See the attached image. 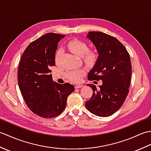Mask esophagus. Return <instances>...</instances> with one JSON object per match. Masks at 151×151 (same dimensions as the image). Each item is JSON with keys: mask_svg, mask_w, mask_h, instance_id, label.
Listing matches in <instances>:
<instances>
[{"mask_svg": "<svg viewBox=\"0 0 151 151\" xmlns=\"http://www.w3.org/2000/svg\"><path fill=\"white\" fill-rule=\"evenodd\" d=\"M83 85H82V84H77V85H76L75 86V88L76 89H78V88H82V87H83Z\"/></svg>", "mask_w": 151, "mask_h": 151, "instance_id": "esophagus-1", "label": "esophagus"}]
</instances>
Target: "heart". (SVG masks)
Instances as JSON below:
<instances>
[{
    "instance_id": "b5f03b06",
    "label": "heart",
    "mask_w": 151,
    "mask_h": 151,
    "mask_svg": "<svg viewBox=\"0 0 151 151\" xmlns=\"http://www.w3.org/2000/svg\"><path fill=\"white\" fill-rule=\"evenodd\" d=\"M69 49L78 56L82 57L84 62L87 63H91L97 58V54L94 50H88V45L84 41L79 40H70L67 43ZM62 54V50L60 49L57 50L55 53V62H59L60 58ZM85 71L83 69H74L68 70L65 74L67 78L73 82H78L81 81L82 76L84 75Z\"/></svg>"
}]
</instances>
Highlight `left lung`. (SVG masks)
Wrapping results in <instances>:
<instances>
[{
	"mask_svg": "<svg viewBox=\"0 0 151 151\" xmlns=\"http://www.w3.org/2000/svg\"><path fill=\"white\" fill-rule=\"evenodd\" d=\"M87 37L99 54L88 73V80H102V84L99 89L89 84L93 92L90 100L86 102V107L97 116H110L121 107L129 94L132 75L130 55L115 37L101 32H89Z\"/></svg>",
	"mask_w": 151,
	"mask_h": 151,
	"instance_id": "left-lung-1",
	"label": "left lung"
}]
</instances>
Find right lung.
Returning a JSON list of instances; mask_svg holds the SVG:
<instances>
[{"label": "right lung", "instance_id": "obj_1", "mask_svg": "<svg viewBox=\"0 0 151 151\" xmlns=\"http://www.w3.org/2000/svg\"><path fill=\"white\" fill-rule=\"evenodd\" d=\"M65 35L47 33L30 43L18 69V84L30 110L43 118H52L65 108L67 99L75 90L69 83L52 81L50 67L55 66L58 43Z\"/></svg>", "mask_w": 151, "mask_h": 151}]
</instances>
